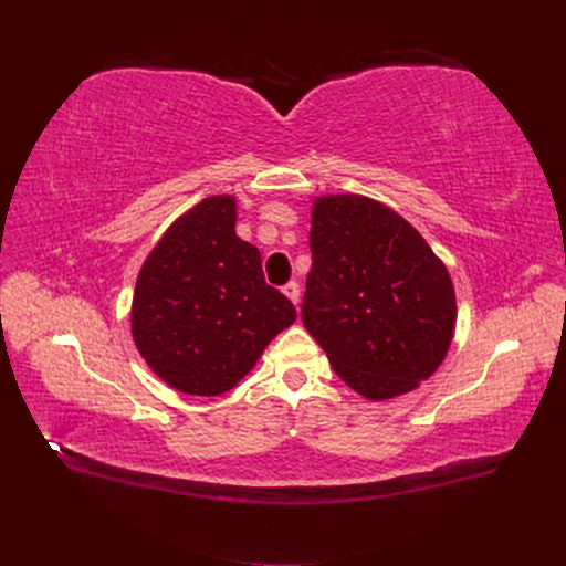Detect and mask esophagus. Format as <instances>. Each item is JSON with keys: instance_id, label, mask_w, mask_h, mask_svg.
I'll use <instances>...</instances> for the list:
<instances>
[{"instance_id": "1", "label": "esophagus", "mask_w": 566, "mask_h": 566, "mask_svg": "<svg viewBox=\"0 0 566 566\" xmlns=\"http://www.w3.org/2000/svg\"><path fill=\"white\" fill-rule=\"evenodd\" d=\"M283 295L293 302V304H297L300 302V283H295V281H290V283H285L283 285Z\"/></svg>"}]
</instances>
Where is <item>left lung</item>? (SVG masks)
<instances>
[{"label":"left lung","instance_id":"8db88e82","mask_svg":"<svg viewBox=\"0 0 566 566\" xmlns=\"http://www.w3.org/2000/svg\"><path fill=\"white\" fill-rule=\"evenodd\" d=\"M302 323L335 373L373 401L416 389L455 331V290L424 238L387 205L352 193L312 208Z\"/></svg>","mask_w":566,"mask_h":566}]
</instances>
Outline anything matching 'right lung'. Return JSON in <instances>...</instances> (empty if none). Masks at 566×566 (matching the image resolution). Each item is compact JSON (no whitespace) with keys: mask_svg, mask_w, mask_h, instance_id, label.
I'll list each match as a JSON object with an SVG mask.
<instances>
[{"mask_svg":"<svg viewBox=\"0 0 566 566\" xmlns=\"http://www.w3.org/2000/svg\"><path fill=\"white\" fill-rule=\"evenodd\" d=\"M297 312L266 285L262 254L235 235V198L210 196L150 250L132 300V337L150 370L184 394L243 380Z\"/></svg>","mask_w":566,"mask_h":566,"instance_id":"obj_1","label":"right lung"}]
</instances>
